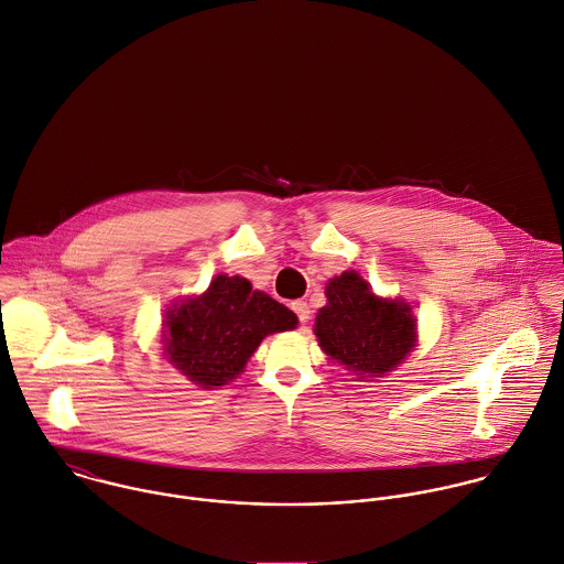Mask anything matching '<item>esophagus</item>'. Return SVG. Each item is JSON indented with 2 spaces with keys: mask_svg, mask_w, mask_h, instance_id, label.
Instances as JSON below:
<instances>
[{
  "mask_svg": "<svg viewBox=\"0 0 564 564\" xmlns=\"http://www.w3.org/2000/svg\"><path fill=\"white\" fill-rule=\"evenodd\" d=\"M292 310H294V314L299 316L301 325H305V323L310 321V305H307L305 301H294V303H292Z\"/></svg>",
  "mask_w": 564,
  "mask_h": 564,
  "instance_id": "1",
  "label": "esophagus"
}]
</instances>
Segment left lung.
Segmentation results:
<instances>
[{
  "label": "left lung",
  "instance_id": "1",
  "mask_svg": "<svg viewBox=\"0 0 564 564\" xmlns=\"http://www.w3.org/2000/svg\"><path fill=\"white\" fill-rule=\"evenodd\" d=\"M325 294L314 334L329 359L359 381L388 375L416 346L412 307L399 299H379L355 270L334 276Z\"/></svg>",
  "mask_w": 564,
  "mask_h": 564
}]
</instances>
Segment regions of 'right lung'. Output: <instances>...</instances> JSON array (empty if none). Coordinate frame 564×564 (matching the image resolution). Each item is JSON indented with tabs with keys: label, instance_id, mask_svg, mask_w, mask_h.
<instances>
[{
	"label": "right lung",
	"instance_id": "obj_1",
	"mask_svg": "<svg viewBox=\"0 0 564 564\" xmlns=\"http://www.w3.org/2000/svg\"><path fill=\"white\" fill-rule=\"evenodd\" d=\"M296 325L294 312L248 279L218 274L205 294L165 312L163 350L189 381L212 390L243 372L261 339Z\"/></svg>",
	"mask_w": 564,
	"mask_h": 564
}]
</instances>
